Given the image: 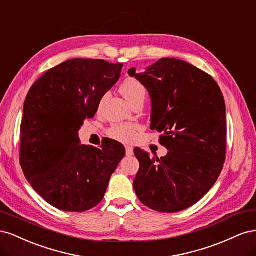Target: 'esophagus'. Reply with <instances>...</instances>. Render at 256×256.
<instances>
[{
  "label": "esophagus",
  "instance_id": "obj_1",
  "mask_svg": "<svg viewBox=\"0 0 256 256\" xmlns=\"http://www.w3.org/2000/svg\"><path fill=\"white\" fill-rule=\"evenodd\" d=\"M134 154V148L130 146H126V156H132Z\"/></svg>",
  "mask_w": 256,
  "mask_h": 256
}]
</instances>
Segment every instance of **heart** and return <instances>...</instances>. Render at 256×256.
I'll return each instance as SVG.
<instances>
[{"instance_id": "b5f03b06", "label": "heart", "mask_w": 256, "mask_h": 256, "mask_svg": "<svg viewBox=\"0 0 256 256\" xmlns=\"http://www.w3.org/2000/svg\"><path fill=\"white\" fill-rule=\"evenodd\" d=\"M120 92L128 102L132 104L136 100H144L147 90L141 81L136 78H127L120 85ZM104 97L100 99L98 104L99 109L104 104ZM140 130L141 127L138 124H118V125H113L108 130V136L112 138L113 140L129 144L134 142Z\"/></svg>"}]
</instances>
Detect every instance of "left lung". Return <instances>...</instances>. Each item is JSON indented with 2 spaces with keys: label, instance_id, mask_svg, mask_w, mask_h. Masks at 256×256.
<instances>
[{
  "label": "left lung",
  "instance_id": "1",
  "mask_svg": "<svg viewBox=\"0 0 256 256\" xmlns=\"http://www.w3.org/2000/svg\"><path fill=\"white\" fill-rule=\"evenodd\" d=\"M152 98V130L168 152L150 157L136 148L140 168L134 182L138 200L159 212H182L212 189L226 154V102L212 76L176 58H161L136 74Z\"/></svg>",
  "mask_w": 256,
  "mask_h": 256
}]
</instances>
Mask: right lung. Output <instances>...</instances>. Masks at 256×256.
<instances>
[{"label": "right lung", "instance_id": "obj_1", "mask_svg": "<svg viewBox=\"0 0 256 256\" xmlns=\"http://www.w3.org/2000/svg\"><path fill=\"white\" fill-rule=\"evenodd\" d=\"M122 63L74 58L53 67L30 88L20 127V164L46 202L82 212L102 202L125 147L106 140L80 145L78 130L118 82Z\"/></svg>", "mask_w": 256, "mask_h": 256}]
</instances>
